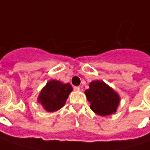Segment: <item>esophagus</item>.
<instances>
[{
    "label": "esophagus",
    "instance_id": "esophagus-1",
    "mask_svg": "<svg viewBox=\"0 0 150 150\" xmlns=\"http://www.w3.org/2000/svg\"><path fill=\"white\" fill-rule=\"evenodd\" d=\"M80 86H74V90L75 91H80Z\"/></svg>",
    "mask_w": 150,
    "mask_h": 150
}]
</instances>
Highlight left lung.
Returning a JSON list of instances; mask_svg holds the SVG:
<instances>
[{
  "mask_svg": "<svg viewBox=\"0 0 150 150\" xmlns=\"http://www.w3.org/2000/svg\"><path fill=\"white\" fill-rule=\"evenodd\" d=\"M85 94L87 100L90 102V108L96 114L106 116L115 113L119 105L120 98L108 85L100 81H95L89 85Z\"/></svg>",
  "mask_w": 150,
  "mask_h": 150,
  "instance_id": "8db88e82",
  "label": "left lung"
}]
</instances>
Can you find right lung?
Segmentation results:
<instances>
[{
	"label": "right lung",
	"instance_id": "add662e5",
	"mask_svg": "<svg viewBox=\"0 0 150 150\" xmlns=\"http://www.w3.org/2000/svg\"><path fill=\"white\" fill-rule=\"evenodd\" d=\"M72 89L69 83L64 84L54 80L50 81L40 92L38 101L47 111H57L64 105Z\"/></svg>",
	"mask_w": 150,
	"mask_h": 150
}]
</instances>
